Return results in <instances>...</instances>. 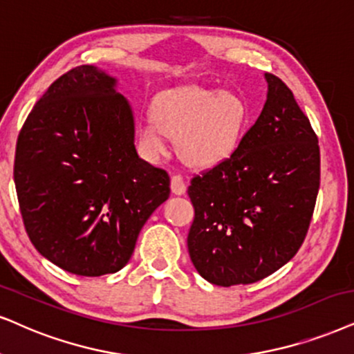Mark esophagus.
Segmentation results:
<instances>
[{
    "label": "esophagus",
    "mask_w": 354,
    "mask_h": 354,
    "mask_svg": "<svg viewBox=\"0 0 354 354\" xmlns=\"http://www.w3.org/2000/svg\"><path fill=\"white\" fill-rule=\"evenodd\" d=\"M171 192L176 196H181L186 192L185 180H183L180 174H174V176L171 178Z\"/></svg>",
    "instance_id": "1"
}]
</instances>
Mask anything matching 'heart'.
Returning <instances> with one entry per match:
<instances>
[{
    "instance_id": "obj_1",
    "label": "heart",
    "mask_w": 354,
    "mask_h": 354,
    "mask_svg": "<svg viewBox=\"0 0 354 354\" xmlns=\"http://www.w3.org/2000/svg\"><path fill=\"white\" fill-rule=\"evenodd\" d=\"M250 107L240 95L186 86L156 96L151 115L137 124V137L150 158L167 149L169 137L186 165L214 168L232 158L248 132Z\"/></svg>"
}]
</instances>
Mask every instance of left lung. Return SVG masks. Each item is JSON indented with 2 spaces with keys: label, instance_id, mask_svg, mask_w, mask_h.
<instances>
[{
  "label": "left lung",
  "instance_id": "1",
  "mask_svg": "<svg viewBox=\"0 0 354 354\" xmlns=\"http://www.w3.org/2000/svg\"><path fill=\"white\" fill-rule=\"evenodd\" d=\"M261 114L232 158L187 187V250L216 286L252 284L283 268L306 239L320 186V150L292 91L271 73Z\"/></svg>",
  "mask_w": 354,
  "mask_h": 354
}]
</instances>
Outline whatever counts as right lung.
<instances>
[{
    "label": "right lung",
    "instance_id": "1",
    "mask_svg": "<svg viewBox=\"0 0 354 354\" xmlns=\"http://www.w3.org/2000/svg\"><path fill=\"white\" fill-rule=\"evenodd\" d=\"M118 78L82 65L55 80L17 137L15 185L35 250L78 276L118 272L169 196V176L136 149Z\"/></svg>",
    "mask_w": 354,
    "mask_h": 354
}]
</instances>
